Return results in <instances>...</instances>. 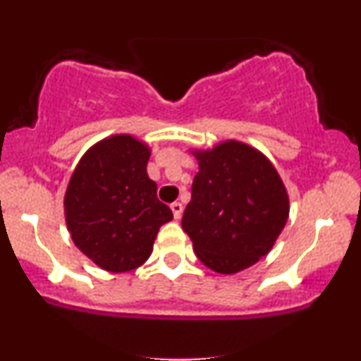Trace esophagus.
<instances>
[{"mask_svg":"<svg viewBox=\"0 0 361 361\" xmlns=\"http://www.w3.org/2000/svg\"><path fill=\"white\" fill-rule=\"evenodd\" d=\"M171 210H173V217L178 221V219L181 217V214H183V205H181L180 202H175V204H171Z\"/></svg>","mask_w":361,"mask_h":361,"instance_id":"1","label":"esophagus"}]
</instances>
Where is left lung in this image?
<instances>
[{
	"label": "left lung",
	"mask_w": 361,
	"mask_h": 361,
	"mask_svg": "<svg viewBox=\"0 0 361 361\" xmlns=\"http://www.w3.org/2000/svg\"><path fill=\"white\" fill-rule=\"evenodd\" d=\"M193 156L198 173L181 227L207 268L233 275L270 252L288 219L287 190L270 159L239 140Z\"/></svg>",
	"instance_id": "1"
}]
</instances>
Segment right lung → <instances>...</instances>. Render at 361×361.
I'll use <instances>...</instances> for the list:
<instances>
[{
  "instance_id": "add662e5",
  "label": "right lung",
  "mask_w": 361,
  "mask_h": 361,
  "mask_svg": "<svg viewBox=\"0 0 361 361\" xmlns=\"http://www.w3.org/2000/svg\"><path fill=\"white\" fill-rule=\"evenodd\" d=\"M151 149L128 134L111 135L85 152L64 195L68 231L82 255L106 271L146 263L163 224L173 219L147 176Z\"/></svg>"
}]
</instances>
